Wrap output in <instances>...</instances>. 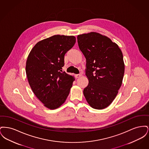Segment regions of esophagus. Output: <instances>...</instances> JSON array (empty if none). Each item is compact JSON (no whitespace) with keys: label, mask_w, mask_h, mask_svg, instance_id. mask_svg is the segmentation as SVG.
<instances>
[{"label":"esophagus","mask_w":149,"mask_h":149,"mask_svg":"<svg viewBox=\"0 0 149 149\" xmlns=\"http://www.w3.org/2000/svg\"><path fill=\"white\" fill-rule=\"evenodd\" d=\"M81 76H82V74H76V75H75V77H76V78H80V77H81Z\"/></svg>","instance_id":"obj_1"}]
</instances>
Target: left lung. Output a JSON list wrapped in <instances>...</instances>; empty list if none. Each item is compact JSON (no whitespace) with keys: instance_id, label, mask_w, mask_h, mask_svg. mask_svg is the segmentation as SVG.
Instances as JSON below:
<instances>
[{"instance_id":"obj_1","label":"left lung","mask_w":149,"mask_h":149,"mask_svg":"<svg viewBox=\"0 0 149 149\" xmlns=\"http://www.w3.org/2000/svg\"><path fill=\"white\" fill-rule=\"evenodd\" d=\"M77 39L86 58L85 75L89 80L84 95L92 108L104 109L113 101L122 85L125 72L122 52L109 38L97 32L79 35Z\"/></svg>"}]
</instances>
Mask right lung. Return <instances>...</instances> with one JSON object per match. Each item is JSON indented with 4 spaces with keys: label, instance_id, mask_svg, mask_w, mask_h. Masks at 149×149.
Returning a JSON list of instances; mask_svg holds the SVG:
<instances>
[{
    "label": "right lung",
    "instance_id": "add662e5",
    "mask_svg": "<svg viewBox=\"0 0 149 149\" xmlns=\"http://www.w3.org/2000/svg\"><path fill=\"white\" fill-rule=\"evenodd\" d=\"M73 36L54 35L37 43L29 54L26 72L29 84L44 106L55 109L69 94L74 77L62 69L64 56L74 46Z\"/></svg>",
    "mask_w": 149,
    "mask_h": 149
}]
</instances>
